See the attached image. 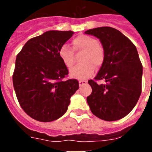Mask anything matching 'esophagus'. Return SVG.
I'll return each mask as SVG.
<instances>
[{
	"instance_id": "esophagus-1",
	"label": "esophagus",
	"mask_w": 152,
	"mask_h": 152,
	"mask_svg": "<svg viewBox=\"0 0 152 152\" xmlns=\"http://www.w3.org/2000/svg\"><path fill=\"white\" fill-rule=\"evenodd\" d=\"M87 83H88V82L86 80H80L79 81V85H80V87H82V86L87 84Z\"/></svg>"
}]
</instances>
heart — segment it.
<instances>
[{
  "label": "heart",
  "instance_id": "obj_1",
  "mask_svg": "<svg viewBox=\"0 0 152 152\" xmlns=\"http://www.w3.org/2000/svg\"><path fill=\"white\" fill-rule=\"evenodd\" d=\"M75 51L84 52L82 63L70 70V76L77 80H86L95 72V67L99 68L103 63L104 50L99 42L93 37L88 35H79L72 40ZM59 57L68 68L74 64V51L69 46L64 44L59 50Z\"/></svg>",
  "mask_w": 152,
  "mask_h": 152
}]
</instances>
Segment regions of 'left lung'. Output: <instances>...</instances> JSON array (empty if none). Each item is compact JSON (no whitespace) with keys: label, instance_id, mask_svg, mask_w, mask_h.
Listing matches in <instances>:
<instances>
[{"label":"left lung","instance_id":"1","mask_svg":"<svg viewBox=\"0 0 152 152\" xmlns=\"http://www.w3.org/2000/svg\"><path fill=\"white\" fill-rule=\"evenodd\" d=\"M85 34L99 39L104 61L95 80L105 79V85L90 80L92 92L87 101L94 115L113 121L129 114L141 94L143 67L134 44L118 30L102 27Z\"/></svg>","mask_w":152,"mask_h":152}]
</instances>
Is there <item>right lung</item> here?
Instances as JSON below:
<instances>
[{"label":"right lung","mask_w":152,"mask_h":152,"mask_svg":"<svg viewBox=\"0 0 152 152\" xmlns=\"http://www.w3.org/2000/svg\"><path fill=\"white\" fill-rule=\"evenodd\" d=\"M72 31H49L26 42L16 57L13 86L23 110L31 118L50 122L65 113L70 98L79 89L69 74L59 50L73 34Z\"/></svg>","instance_id":"obj_1"}]
</instances>
